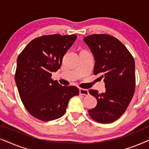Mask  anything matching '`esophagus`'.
<instances>
[{
    "label": "esophagus",
    "mask_w": 149,
    "mask_h": 149,
    "mask_svg": "<svg viewBox=\"0 0 149 149\" xmlns=\"http://www.w3.org/2000/svg\"><path fill=\"white\" fill-rule=\"evenodd\" d=\"M79 93H80L81 95H89V91L87 89H82L81 88L79 89Z\"/></svg>",
    "instance_id": "1"
}]
</instances>
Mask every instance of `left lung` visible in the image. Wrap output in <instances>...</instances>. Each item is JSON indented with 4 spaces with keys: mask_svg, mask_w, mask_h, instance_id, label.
<instances>
[{
    "mask_svg": "<svg viewBox=\"0 0 149 149\" xmlns=\"http://www.w3.org/2000/svg\"><path fill=\"white\" fill-rule=\"evenodd\" d=\"M94 56L93 74L104 78L106 91L89 92L97 101L96 107L88 111L94 121L111 123L117 120L127 109L136 86L135 62L125 46L109 34H92L84 38Z\"/></svg>",
    "mask_w": 149,
    "mask_h": 149,
    "instance_id": "1",
    "label": "left lung"
}]
</instances>
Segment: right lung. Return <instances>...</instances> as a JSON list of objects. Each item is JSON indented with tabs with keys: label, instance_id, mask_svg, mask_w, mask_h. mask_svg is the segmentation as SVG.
<instances>
[{
	"label": "right lung",
	"instance_id": "1",
	"mask_svg": "<svg viewBox=\"0 0 149 149\" xmlns=\"http://www.w3.org/2000/svg\"><path fill=\"white\" fill-rule=\"evenodd\" d=\"M76 34H51L31 40L17 59L15 81L20 98L30 115L43 121L62 117L71 97L79 94L75 86H62L52 79L62 58L77 39Z\"/></svg>",
	"mask_w": 149,
	"mask_h": 149
}]
</instances>
